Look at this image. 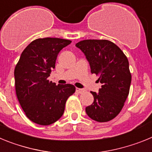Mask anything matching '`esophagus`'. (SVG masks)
Listing matches in <instances>:
<instances>
[{
	"instance_id": "1",
	"label": "esophagus",
	"mask_w": 152,
	"mask_h": 152,
	"mask_svg": "<svg viewBox=\"0 0 152 152\" xmlns=\"http://www.w3.org/2000/svg\"><path fill=\"white\" fill-rule=\"evenodd\" d=\"M76 91H77L78 94H83V93H84L85 90L83 89V88H76Z\"/></svg>"
}]
</instances>
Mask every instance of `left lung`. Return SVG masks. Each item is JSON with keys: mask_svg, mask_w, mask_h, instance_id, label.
<instances>
[{"mask_svg": "<svg viewBox=\"0 0 152 152\" xmlns=\"http://www.w3.org/2000/svg\"><path fill=\"white\" fill-rule=\"evenodd\" d=\"M75 45L84 52L91 73L98 75L102 84L99 92L91 91L94 100L86 107V113L95 121H110L122 110L129 93L132 76L128 58L109 40L86 39Z\"/></svg>", "mask_w": 152, "mask_h": 152, "instance_id": "left-lung-1", "label": "left lung"}]
</instances>
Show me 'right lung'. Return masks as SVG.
Wrapping results in <instances>:
<instances>
[{
  "label": "right lung",
  "instance_id": "right-lung-1",
  "mask_svg": "<svg viewBox=\"0 0 152 152\" xmlns=\"http://www.w3.org/2000/svg\"><path fill=\"white\" fill-rule=\"evenodd\" d=\"M71 40L43 38L33 40L23 51L14 70L17 99L31 121L49 126L61 117L68 98L75 92L72 84L48 80L58 54Z\"/></svg>",
  "mask_w": 152,
  "mask_h": 152
}]
</instances>
